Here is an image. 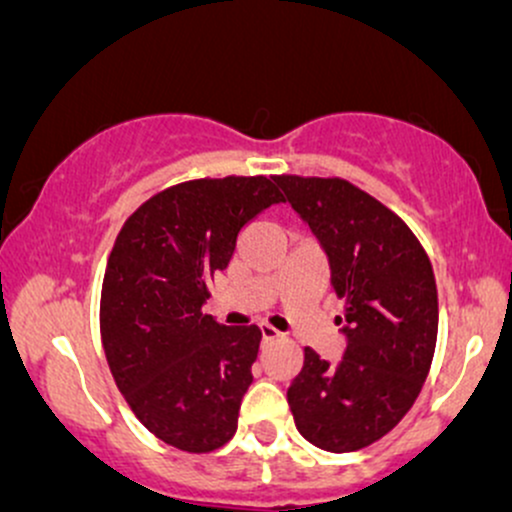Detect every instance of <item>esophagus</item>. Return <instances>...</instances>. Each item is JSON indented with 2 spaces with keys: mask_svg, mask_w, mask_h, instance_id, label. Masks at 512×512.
<instances>
[{
  "mask_svg": "<svg viewBox=\"0 0 512 512\" xmlns=\"http://www.w3.org/2000/svg\"><path fill=\"white\" fill-rule=\"evenodd\" d=\"M260 332H262V339L264 342H274V339L281 337L279 330H274L272 325H260Z\"/></svg>",
  "mask_w": 512,
  "mask_h": 512,
  "instance_id": "obj_1",
  "label": "esophagus"
}]
</instances>
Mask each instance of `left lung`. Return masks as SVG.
<instances>
[{"mask_svg":"<svg viewBox=\"0 0 512 512\" xmlns=\"http://www.w3.org/2000/svg\"><path fill=\"white\" fill-rule=\"evenodd\" d=\"M286 199L320 240L332 286L344 298L339 363L305 346L289 407L301 436L322 450L354 452L390 433L419 397L438 337L431 260L395 211L342 178L276 175Z\"/></svg>","mask_w":512,"mask_h":512,"instance_id":"8db88e82","label":"left lung"}]
</instances>
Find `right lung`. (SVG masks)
Wrapping results in <instances>:
<instances>
[{
    "mask_svg": "<svg viewBox=\"0 0 512 512\" xmlns=\"http://www.w3.org/2000/svg\"><path fill=\"white\" fill-rule=\"evenodd\" d=\"M279 202L264 175L190 180L146 199L117 233L101 293L105 358L137 419L173 448L211 452L236 433L262 332L219 325L202 305L238 233Z\"/></svg>",
    "mask_w": 512,
    "mask_h": 512,
    "instance_id": "right-lung-1",
    "label": "right lung"
}]
</instances>
